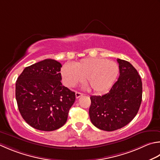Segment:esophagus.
Listing matches in <instances>:
<instances>
[{
	"label": "esophagus",
	"instance_id": "obj_1",
	"mask_svg": "<svg viewBox=\"0 0 160 160\" xmlns=\"http://www.w3.org/2000/svg\"><path fill=\"white\" fill-rule=\"evenodd\" d=\"M83 94L82 93H80V92H76V98H80V96H82Z\"/></svg>",
	"mask_w": 160,
	"mask_h": 160
}]
</instances>
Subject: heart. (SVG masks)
<instances>
[{
	"label": "heart",
	"instance_id": "obj_1",
	"mask_svg": "<svg viewBox=\"0 0 160 160\" xmlns=\"http://www.w3.org/2000/svg\"><path fill=\"white\" fill-rule=\"evenodd\" d=\"M63 82L72 87L84 78L91 90L97 93L107 92L115 82L119 73L118 64L108 59L89 58L81 59L73 65L65 64L62 68Z\"/></svg>",
	"mask_w": 160,
	"mask_h": 160
}]
</instances>
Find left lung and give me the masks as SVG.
Here are the masks:
<instances>
[{"instance_id": "obj_1", "label": "left lung", "mask_w": 160, "mask_h": 160, "mask_svg": "<svg viewBox=\"0 0 160 160\" xmlns=\"http://www.w3.org/2000/svg\"><path fill=\"white\" fill-rule=\"evenodd\" d=\"M120 76L106 94L92 96L89 110L93 126L105 131L124 127L138 112L142 101V82L130 62L118 59Z\"/></svg>"}]
</instances>
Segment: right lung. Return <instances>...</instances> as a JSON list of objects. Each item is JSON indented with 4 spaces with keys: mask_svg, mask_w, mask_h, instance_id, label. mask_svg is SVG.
<instances>
[{
    "mask_svg": "<svg viewBox=\"0 0 160 160\" xmlns=\"http://www.w3.org/2000/svg\"><path fill=\"white\" fill-rule=\"evenodd\" d=\"M62 64L46 59L24 68L16 82L21 115L35 129L52 131L63 126L76 100L75 92L62 85Z\"/></svg>",
    "mask_w": 160,
    "mask_h": 160,
    "instance_id": "1",
    "label": "right lung"
}]
</instances>
